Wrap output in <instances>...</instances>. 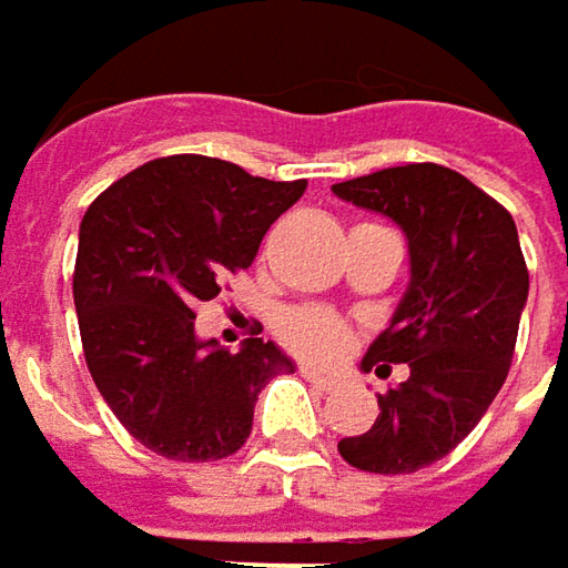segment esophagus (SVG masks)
I'll list each match as a JSON object with an SVG mask.
<instances>
[{
  "instance_id": "esophagus-1",
  "label": "esophagus",
  "mask_w": 568,
  "mask_h": 568,
  "mask_svg": "<svg viewBox=\"0 0 568 568\" xmlns=\"http://www.w3.org/2000/svg\"><path fill=\"white\" fill-rule=\"evenodd\" d=\"M302 378H305L308 385H315L318 392H332V388L338 385L332 375H322V372H315V368H302Z\"/></svg>"
}]
</instances>
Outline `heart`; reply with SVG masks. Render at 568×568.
<instances>
[{
    "label": "heart",
    "mask_w": 568,
    "mask_h": 568,
    "mask_svg": "<svg viewBox=\"0 0 568 568\" xmlns=\"http://www.w3.org/2000/svg\"><path fill=\"white\" fill-rule=\"evenodd\" d=\"M280 338L308 362H335L348 338V322L325 305H302L280 318Z\"/></svg>",
    "instance_id": "obj_1"
}]
</instances>
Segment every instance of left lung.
Masks as SVG:
<instances>
[{
  "mask_svg": "<svg viewBox=\"0 0 568 568\" xmlns=\"http://www.w3.org/2000/svg\"><path fill=\"white\" fill-rule=\"evenodd\" d=\"M342 200L392 216L407 236L410 283L362 368L410 375L378 395V420L338 440L368 474H414L447 457L507 382L529 273L516 223L490 193L440 164L342 180Z\"/></svg>",
  "mask_w": 568,
  "mask_h": 568,
  "instance_id": "obj_1",
  "label": "left lung"
}]
</instances>
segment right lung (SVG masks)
<instances>
[{"label":"right lung","instance_id":"right-lung-1","mask_svg":"<svg viewBox=\"0 0 568 568\" xmlns=\"http://www.w3.org/2000/svg\"><path fill=\"white\" fill-rule=\"evenodd\" d=\"M305 180H266L173 154L111 183L84 213L74 308L88 372L124 430L168 460H223L253 430L260 392L292 372L273 342H200L196 305L250 270Z\"/></svg>","mask_w":568,"mask_h":568}]
</instances>
